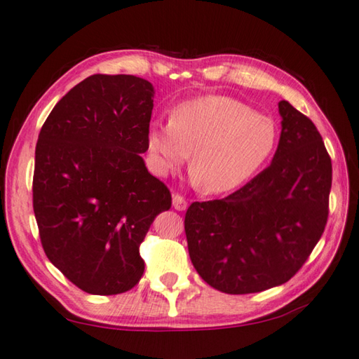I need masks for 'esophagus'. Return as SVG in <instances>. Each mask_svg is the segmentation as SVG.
Masks as SVG:
<instances>
[{
	"label": "esophagus",
	"instance_id": "34e87169",
	"mask_svg": "<svg viewBox=\"0 0 359 359\" xmlns=\"http://www.w3.org/2000/svg\"><path fill=\"white\" fill-rule=\"evenodd\" d=\"M172 207L175 208V210H185V208L188 207V202L184 196H182V194L177 193L172 196Z\"/></svg>",
	"mask_w": 359,
	"mask_h": 359
}]
</instances>
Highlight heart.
Returning a JSON list of instances; mask_svg holds the SVG:
<instances>
[{
	"instance_id": "heart-1",
	"label": "heart",
	"mask_w": 359,
	"mask_h": 359,
	"mask_svg": "<svg viewBox=\"0 0 359 359\" xmlns=\"http://www.w3.org/2000/svg\"><path fill=\"white\" fill-rule=\"evenodd\" d=\"M276 126L269 116L224 95L179 103L171 121H155L147 151L161 175L177 171L191 157V174L202 191L224 193L262 168L276 146Z\"/></svg>"
}]
</instances>
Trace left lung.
I'll return each mask as SVG.
<instances>
[{"label":"left lung","instance_id":"1","mask_svg":"<svg viewBox=\"0 0 359 359\" xmlns=\"http://www.w3.org/2000/svg\"><path fill=\"white\" fill-rule=\"evenodd\" d=\"M283 130L271 165L223 199L193 202L188 252L204 281L232 295L287 283L328 221L331 158L308 116L279 102Z\"/></svg>","mask_w":359,"mask_h":359}]
</instances>
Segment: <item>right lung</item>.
Listing matches in <instances>:
<instances>
[{
	"label": "right lung",
	"instance_id": "obj_1",
	"mask_svg": "<svg viewBox=\"0 0 359 359\" xmlns=\"http://www.w3.org/2000/svg\"><path fill=\"white\" fill-rule=\"evenodd\" d=\"M154 86L133 75L95 74L51 109L36 146L32 207L45 254L93 295L133 289L140 245L171 193L147 171Z\"/></svg>",
	"mask_w": 359,
	"mask_h": 359
}]
</instances>
